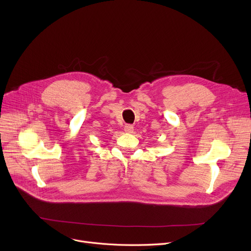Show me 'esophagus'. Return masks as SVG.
Returning a JSON list of instances; mask_svg holds the SVG:
<instances>
[{
    "label": "esophagus",
    "mask_w": 251,
    "mask_h": 251,
    "mask_svg": "<svg viewBox=\"0 0 251 251\" xmlns=\"http://www.w3.org/2000/svg\"><path fill=\"white\" fill-rule=\"evenodd\" d=\"M124 131H125L126 133H132L133 132V126L132 125H129V124L125 125L124 126Z\"/></svg>",
    "instance_id": "34e87169"
}]
</instances>
